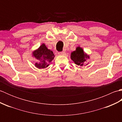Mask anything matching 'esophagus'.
Here are the masks:
<instances>
[{"mask_svg": "<svg viewBox=\"0 0 122 122\" xmlns=\"http://www.w3.org/2000/svg\"><path fill=\"white\" fill-rule=\"evenodd\" d=\"M59 55L60 56H65L66 55V52L65 51H62V52H60L58 53Z\"/></svg>", "mask_w": 122, "mask_h": 122, "instance_id": "34e87169", "label": "esophagus"}]
</instances>
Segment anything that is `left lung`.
<instances>
[{
	"label": "left lung",
	"mask_w": 122,
	"mask_h": 122,
	"mask_svg": "<svg viewBox=\"0 0 122 122\" xmlns=\"http://www.w3.org/2000/svg\"><path fill=\"white\" fill-rule=\"evenodd\" d=\"M71 59L74 62L75 64L80 66H86L88 65L89 62L86 63L87 59H89L90 57L89 55L85 53L80 46L76 47V50L71 53Z\"/></svg>",
	"instance_id": "8db88e82"
}]
</instances>
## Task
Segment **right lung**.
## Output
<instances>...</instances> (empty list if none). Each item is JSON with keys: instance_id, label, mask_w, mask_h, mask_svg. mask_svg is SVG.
Wrapping results in <instances>:
<instances>
[{"instance_id": "right-lung-1", "label": "right lung", "mask_w": 122, "mask_h": 122, "mask_svg": "<svg viewBox=\"0 0 122 122\" xmlns=\"http://www.w3.org/2000/svg\"><path fill=\"white\" fill-rule=\"evenodd\" d=\"M32 56L37 59V62L35 63V66L39 69L47 68L55 56L52 51L48 49L45 43L33 51Z\"/></svg>"}]
</instances>
